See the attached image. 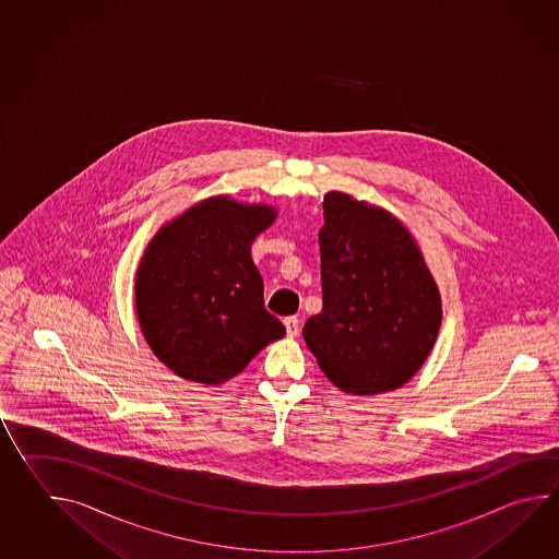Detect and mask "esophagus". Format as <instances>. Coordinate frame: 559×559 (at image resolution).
I'll use <instances>...</instances> for the list:
<instances>
[{"label":"esophagus","mask_w":559,"mask_h":559,"mask_svg":"<svg viewBox=\"0 0 559 559\" xmlns=\"http://www.w3.org/2000/svg\"><path fill=\"white\" fill-rule=\"evenodd\" d=\"M283 322H285L286 334H288L290 338H295L298 331H300V320H298L297 317H286Z\"/></svg>","instance_id":"esophagus-1"}]
</instances>
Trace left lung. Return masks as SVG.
Listing matches in <instances>:
<instances>
[{
  "instance_id": "8db88e82",
  "label": "left lung",
  "mask_w": 559,
  "mask_h": 559,
  "mask_svg": "<svg viewBox=\"0 0 559 559\" xmlns=\"http://www.w3.org/2000/svg\"><path fill=\"white\" fill-rule=\"evenodd\" d=\"M322 209V310L302 336L342 392H392L432 353L440 290L411 230L386 209L341 191L324 194Z\"/></svg>"
}]
</instances>
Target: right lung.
Returning <instances> with one entry per match:
<instances>
[{
	"label": "right lung",
	"instance_id": "add662e5",
	"mask_svg": "<svg viewBox=\"0 0 559 559\" xmlns=\"http://www.w3.org/2000/svg\"><path fill=\"white\" fill-rule=\"evenodd\" d=\"M276 209L209 197L148 240L135 276V312L148 348L177 377L218 386L286 334L264 308L251 245Z\"/></svg>",
	"mask_w": 559,
	"mask_h": 559
}]
</instances>
